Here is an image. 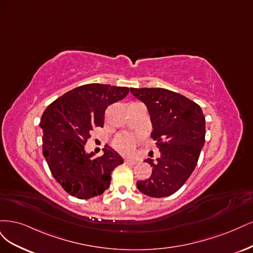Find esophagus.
Segmentation results:
<instances>
[{
  "mask_svg": "<svg viewBox=\"0 0 253 253\" xmlns=\"http://www.w3.org/2000/svg\"><path fill=\"white\" fill-rule=\"evenodd\" d=\"M137 160L136 159H125V163H127V164H131V165H135L137 164Z\"/></svg>",
  "mask_w": 253,
  "mask_h": 253,
  "instance_id": "obj_1",
  "label": "esophagus"
}]
</instances>
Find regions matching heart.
Masks as SVG:
<instances>
[{
	"instance_id": "obj_1",
	"label": "heart",
	"mask_w": 253,
	"mask_h": 253,
	"mask_svg": "<svg viewBox=\"0 0 253 253\" xmlns=\"http://www.w3.org/2000/svg\"><path fill=\"white\" fill-rule=\"evenodd\" d=\"M136 143V137L130 134H120L115 140L116 148L122 152H131Z\"/></svg>"
}]
</instances>
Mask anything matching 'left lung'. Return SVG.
I'll use <instances>...</instances> for the list:
<instances>
[{"label":"left lung","instance_id":"left-lung-1","mask_svg":"<svg viewBox=\"0 0 253 253\" xmlns=\"http://www.w3.org/2000/svg\"><path fill=\"white\" fill-rule=\"evenodd\" d=\"M132 95L148 109L151 136L161 157L153 162L148 180L137 181L142 193L165 198L176 192L188 180L205 144V117L200 106L186 96L165 88H130Z\"/></svg>","mask_w":253,"mask_h":253}]
</instances>
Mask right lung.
I'll use <instances>...</instances> for the list:
<instances>
[{
	"label": "right lung",
	"instance_id": "add662e5",
	"mask_svg": "<svg viewBox=\"0 0 253 253\" xmlns=\"http://www.w3.org/2000/svg\"><path fill=\"white\" fill-rule=\"evenodd\" d=\"M128 87L87 84L66 92L51 103L41 118L43 156L53 177L72 197L88 200L108 189L111 172L124 160L110 146L104 154L85 151L93 127H103L105 110L123 100Z\"/></svg>",
	"mask_w": 253,
	"mask_h": 253
}]
</instances>
